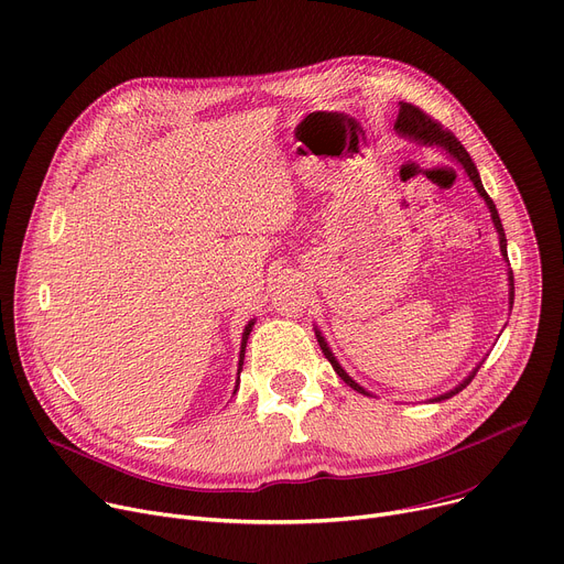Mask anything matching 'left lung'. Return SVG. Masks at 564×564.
Returning a JSON list of instances; mask_svg holds the SVG:
<instances>
[{
	"label": "left lung",
	"instance_id": "1",
	"mask_svg": "<svg viewBox=\"0 0 564 564\" xmlns=\"http://www.w3.org/2000/svg\"><path fill=\"white\" fill-rule=\"evenodd\" d=\"M394 131L401 135V138H408V140H412V142H417V144H426V147H437V149H442V152L448 156V159H454L458 165H463V170L467 172V176H469V181L474 183V187H476V193L482 197V202H485V206L490 208V217H492V221H495V229H497V234H499V247H501V256H503V260L508 262V242H506V234H503V224H501V217H499V210H497V206H495V202L490 199V195L485 193V187H482V183H480V174H478V170H476V165H474V161H471V156L467 154V149L458 142V138L454 135V133H448V131H444L442 129V124H437L435 120H431L424 110H420L417 106H412V104H405V101H399V118H397V122H394ZM510 265V262H508ZM508 285H510V290H508V302H510V311H512V302H514V283H512V270H508ZM315 335H317V343H319V347H322V351H324V356L328 358V362L333 365V369H335V373L337 377H340L349 388H354L356 392H360V394H367V397H373L371 392H367L362 386H358L349 373L345 371V367L337 362V358L333 356V351L328 349V345H326V340H324V335H322V330H315ZM485 362V358L469 371V377H465L454 390H448V392H444V394H437V397H433V399H429L431 403L433 401H444V399H452L454 394H458L460 390H465L469 383H471V379L476 377V371L480 369V365Z\"/></svg>",
	"mask_w": 564,
	"mask_h": 564
}]
</instances>
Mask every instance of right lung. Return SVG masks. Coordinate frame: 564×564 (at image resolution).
I'll use <instances>...</instances> for the list:
<instances>
[{"instance_id": "1", "label": "right lung", "mask_w": 564, "mask_h": 564, "mask_svg": "<svg viewBox=\"0 0 564 564\" xmlns=\"http://www.w3.org/2000/svg\"><path fill=\"white\" fill-rule=\"evenodd\" d=\"M253 324H256V319H251V322L245 326V330H242V343H240V360H238V383H236V390H238V386H240V371H242V362H245V347H247V340H249V333H251ZM236 390H234V394H236Z\"/></svg>"}]
</instances>
